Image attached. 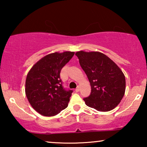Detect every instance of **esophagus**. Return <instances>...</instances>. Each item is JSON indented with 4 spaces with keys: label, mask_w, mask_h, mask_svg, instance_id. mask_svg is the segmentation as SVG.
Here are the masks:
<instances>
[{
    "label": "esophagus",
    "mask_w": 147,
    "mask_h": 147,
    "mask_svg": "<svg viewBox=\"0 0 147 147\" xmlns=\"http://www.w3.org/2000/svg\"><path fill=\"white\" fill-rule=\"evenodd\" d=\"M76 92H80V86H78V87L76 88Z\"/></svg>",
    "instance_id": "obj_1"
}]
</instances>
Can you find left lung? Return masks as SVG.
<instances>
[{"mask_svg": "<svg viewBox=\"0 0 147 147\" xmlns=\"http://www.w3.org/2000/svg\"><path fill=\"white\" fill-rule=\"evenodd\" d=\"M76 55L91 86L90 95L84 98L86 105L100 112L114 109L125 92V76L122 70L100 52L80 51Z\"/></svg>", "mask_w": 147, "mask_h": 147, "instance_id": "left-lung-1", "label": "left lung"}]
</instances>
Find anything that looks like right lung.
Segmentation results:
<instances>
[{
    "instance_id": "add662e5",
    "label": "right lung",
    "mask_w": 147,
    "mask_h": 147,
    "mask_svg": "<svg viewBox=\"0 0 147 147\" xmlns=\"http://www.w3.org/2000/svg\"><path fill=\"white\" fill-rule=\"evenodd\" d=\"M74 52H57L45 56L27 74L25 94L32 107L41 115L52 116L67 107L72 90L63 88L60 72Z\"/></svg>"
}]
</instances>
